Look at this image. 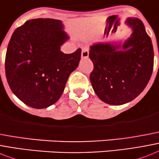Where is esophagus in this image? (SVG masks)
Wrapping results in <instances>:
<instances>
[{
	"mask_svg": "<svg viewBox=\"0 0 159 159\" xmlns=\"http://www.w3.org/2000/svg\"><path fill=\"white\" fill-rule=\"evenodd\" d=\"M89 57V50L87 48H83L82 50V58L86 59Z\"/></svg>",
	"mask_w": 159,
	"mask_h": 159,
	"instance_id": "esophagus-1",
	"label": "esophagus"
}]
</instances>
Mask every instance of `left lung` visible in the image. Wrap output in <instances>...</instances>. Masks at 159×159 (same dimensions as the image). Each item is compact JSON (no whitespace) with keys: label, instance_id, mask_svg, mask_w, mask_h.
Returning a JSON list of instances; mask_svg holds the SVG:
<instances>
[{"label":"left lung","instance_id":"left-lung-1","mask_svg":"<svg viewBox=\"0 0 159 159\" xmlns=\"http://www.w3.org/2000/svg\"><path fill=\"white\" fill-rule=\"evenodd\" d=\"M133 33L123 44L98 43L90 47L94 64L90 80L94 91L104 103L121 105L144 91L153 68V49L142 21L128 18Z\"/></svg>","mask_w":159,"mask_h":159}]
</instances>
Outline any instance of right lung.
Segmentation results:
<instances>
[{"label":"right lung","instance_id":"add662e5","mask_svg":"<svg viewBox=\"0 0 159 159\" xmlns=\"http://www.w3.org/2000/svg\"><path fill=\"white\" fill-rule=\"evenodd\" d=\"M60 20L36 19L14 32L6 51V79L22 102L44 109L59 100L71 73L78 66L82 50L64 54L68 39Z\"/></svg>","mask_w":159,"mask_h":159}]
</instances>
